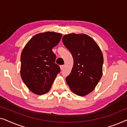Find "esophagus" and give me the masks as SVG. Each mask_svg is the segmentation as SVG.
I'll use <instances>...</instances> for the list:
<instances>
[{"label": "esophagus", "instance_id": "esophagus-1", "mask_svg": "<svg viewBox=\"0 0 127 127\" xmlns=\"http://www.w3.org/2000/svg\"><path fill=\"white\" fill-rule=\"evenodd\" d=\"M64 68V65L60 66V69H61V70H63Z\"/></svg>", "mask_w": 127, "mask_h": 127}]
</instances>
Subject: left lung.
<instances>
[{"instance_id":"8db88e82","label":"left lung","mask_w":127,"mask_h":127,"mask_svg":"<svg viewBox=\"0 0 127 127\" xmlns=\"http://www.w3.org/2000/svg\"><path fill=\"white\" fill-rule=\"evenodd\" d=\"M73 58V66L66 81L71 91L84 96L91 93L101 79L103 57L95 41L86 34L69 33L62 37Z\"/></svg>"}]
</instances>
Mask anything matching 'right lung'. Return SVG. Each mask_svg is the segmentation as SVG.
I'll list each match as a JSON object with an SVG mask.
<instances>
[{
	"label": "right lung",
	"instance_id": "obj_1",
	"mask_svg": "<svg viewBox=\"0 0 127 127\" xmlns=\"http://www.w3.org/2000/svg\"><path fill=\"white\" fill-rule=\"evenodd\" d=\"M61 37V33L55 32L40 33L33 36L22 50L21 77L29 90L36 95L49 91L60 72L52 49Z\"/></svg>",
	"mask_w": 127,
	"mask_h": 127
}]
</instances>
